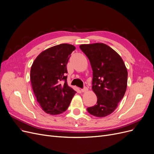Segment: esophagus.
Returning <instances> with one entry per match:
<instances>
[{
  "mask_svg": "<svg viewBox=\"0 0 154 154\" xmlns=\"http://www.w3.org/2000/svg\"><path fill=\"white\" fill-rule=\"evenodd\" d=\"M88 90V88L87 87H84L82 89H81V91L82 92H86Z\"/></svg>",
  "mask_w": 154,
  "mask_h": 154,
  "instance_id": "1",
  "label": "esophagus"
}]
</instances>
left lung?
Returning <instances> with one entry per match:
<instances>
[{
  "instance_id": "8db88e82",
  "label": "left lung",
  "mask_w": 154,
  "mask_h": 154,
  "mask_svg": "<svg viewBox=\"0 0 154 154\" xmlns=\"http://www.w3.org/2000/svg\"><path fill=\"white\" fill-rule=\"evenodd\" d=\"M79 47L90 61L92 90L97 97L96 105L88 107L87 111L95 116L105 117L116 109L125 95L127 70L119 54L106 44L81 45Z\"/></svg>"
}]
</instances>
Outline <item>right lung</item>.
Masks as SVG:
<instances>
[{"mask_svg":"<svg viewBox=\"0 0 154 154\" xmlns=\"http://www.w3.org/2000/svg\"><path fill=\"white\" fill-rule=\"evenodd\" d=\"M75 49L72 45H58L42 52L32 63L30 77L34 95L42 109L50 115L65 111L76 93L68 86L66 75V64Z\"/></svg>","mask_w":154,"mask_h":154,"instance_id":"right-lung-1","label":"right lung"}]
</instances>
